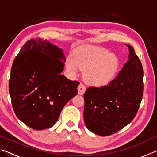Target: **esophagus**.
Segmentation results:
<instances>
[{"label":"esophagus","mask_w":157,"mask_h":157,"mask_svg":"<svg viewBox=\"0 0 157 157\" xmlns=\"http://www.w3.org/2000/svg\"><path fill=\"white\" fill-rule=\"evenodd\" d=\"M78 94L79 95H82L84 94L85 91H86V86L85 85L83 84H79V85L78 87Z\"/></svg>","instance_id":"34e87169"}]
</instances>
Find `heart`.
Returning <instances> with one entry per match:
<instances>
[{
    "label": "heart",
    "instance_id": "obj_1",
    "mask_svg": "<svg viewBox=\"0 0 157 157\" xmlns=\"http://www.w3.org/2000/svg\"><path fill=\"white\" fill-rule=\"evenodd\" d=\"M65 64L68 72L73 75L80 68L84 69L85 80L95 86H102L115 77L120 62L118 58L107 49L87 47L76 50L74 55H69Z\"/></svg>",
    "mask_w": 157,
    "mask_h": 157
}]
</instances>
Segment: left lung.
I'll return each mask as SVG.
<instances>
[{
  "label": "left lung",
  "mask_w": 157,
  "mask_h": 157,
  "mask_svg": "<svg viewBox=\"0 0 157 157\" xmlns=\"http://www.w3.org/2000/svg\"><path fill=\"white\" fill-rule=\"evenodd\" d=\"M118 76L103 86H90L84 94V121L89 131L102 136L115 134L132 122L141 102L143 66L133 48Z\"/></svg>",
  "instance_id": "8db88e82"
}]
</instances>
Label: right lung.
<instances>
[{"mask_svg":"<svg viewBox=\"0 0 157 157\" xmlns=\"http://www.w3.org/2000/svg\"><path fill=\"white\" fill-rule=\"evenodd\" d=\"M63 62V50L41 38L26 42L14 60L9 81L13 109L32 129L52 127L78 94L79 82L60 74Z\"/></svg>","mask_w":157,"mask_h":157,"instance_id":"1","label":"right lung"}]
</instances>
